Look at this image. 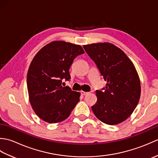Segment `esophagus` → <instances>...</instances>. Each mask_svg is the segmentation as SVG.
Returning a JSON list of instances; mask_svg holds the SVG:
<instances>
[{
	"label": "esophagus",
	"mask_w": 158,
	"mask_h": 158,
	"mask_svg": "<svg viewBox=\"0 0 158 158\" xmlns=\"http://www.w3.org/2000/svg\"><path fill=\"white\" fill-rule=\"evenodd\" d=\"M81 95H83V96H85V95L88 94V92H84V91H81Z\"/></svg>",
	"instance_id": "1"
}]
</instances>
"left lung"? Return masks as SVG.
<instances>
[{"mask_svg":"<svg viewBox=\"0 0 158 158\" xmlns=\"http://www.w3.org/2000/svg\"><path fill=\"white\" fill-rule=\"evenodd\" d=\"M83 47L107 81L103 91H96L97 102L92 106V111L106 124L123 122L133 113L140 96V82L135 66L122 49L111 43Z\"/></svg>","mask_w":158,"mask_h":158,"instance_id":"left-lung-1","label":"left lung"}]
</instances>
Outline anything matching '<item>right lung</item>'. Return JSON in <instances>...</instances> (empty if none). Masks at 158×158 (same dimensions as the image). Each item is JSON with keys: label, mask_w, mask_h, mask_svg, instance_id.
<instances>
[{"label": "right lung", "mask_w": 158, "mask_h": 158, "mask_svg": "<svg viewBox=\"0 0 158 158\" xmlns=\"http://www.w3.org/2000/svg\"><path fill=\"white\" fill-rule=\"evenodd\" d=\"M83 53L81 46L56 41L43 47L32 60L27 74L29 100L35 113L45 122H62L79 101L80 93L63 87L62 81L70 79V67Z\"/></svg>", "instance_id": "obj_1"}]
</instances>
